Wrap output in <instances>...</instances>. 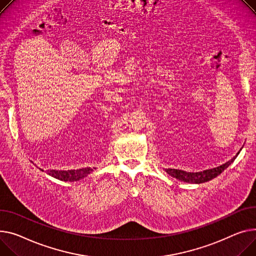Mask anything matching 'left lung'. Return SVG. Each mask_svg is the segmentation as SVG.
I'll return each instance as SVG.
<instances>
[{
    "mask_svg": "<svg viewBox=\"0 0 256 256\" xmlns=\"http://www.w3.org/2000/svg\"><path fill=\"white\" fill-rule=\"evenodd\" d=\"M238 154H239V153H236V156H234L230 160L226 162V164H221V166H219L217 168H214L206 170V171H202V172L190 173V172H185V171H182V170H176V168H166V172L168 175H171L172 177H174L176 179H179L181 181L188 182V183L200 184V183L207 182V181L217 177L218 175H220L236 160Z\"/></svg>",
    "mask_w": 256,
    "mask_h": 256,
    "instance_id": "obj_1",
    "label": "left lung"
}]
</instances>
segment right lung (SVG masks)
Here are the masks:
<instances>
[{
  "mask_svg": "<svg viewBox=\"0 0 256 256\" xmlns=\"http://www.w3.org/2000/svg\"><path fill=\"white\" fill-rule=\"evenodd\" d=\"M90 172H92V168H79V170H68V171H56V170H51V171H47V174L58 179V180L72 182V181H78V180L84 178L85 176H88Z\"/></svg>",
  "mask_w": 256,
  "mask_h": 256,
  "instance_id": "1",
  "label": "right lung"
}]
</instances>
